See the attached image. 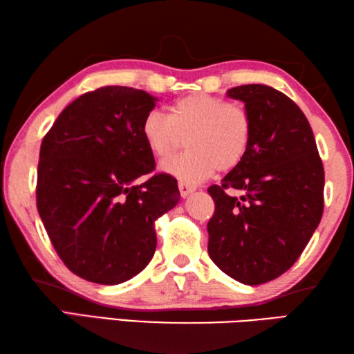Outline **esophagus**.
<instances>
[{"label": "esophagus", "instance_id": "esophagus-1", "mask_svg": "<svg viewBox=\"0 0 354 354\" xmlns=\"http://www.w3.org/2000/svg\"><path fill=\"white\" fill-rule=\"evenodd\" d=\"M178 187H179V192H181V196H189L192 192H195V185H192V184H189V183H185V181H179L178 183Z\"/></svg>", "mask_w": 354, "mask_h": 354}]
</instances>
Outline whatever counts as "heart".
<instances>
[{
    "instance_id": "1",
    "label": "heart",
    "mask_w": 354,
    "mask_h": 354,
    "mask_svg": "<svg viewBox=\"0 0 354 354\" xmlns=\"http://www.w3.org/2000/svg\"><path fill=\"white\" fill-rule=\"evenodd\" d=\"M142 137L156 158L164 159L187 136L183 154L160 165L167 175L196 183L215 170L230 171L242 162L251 142V117L247 109L225 98L194 93L169 107V117L149 112L142 122Z\"/></svg>"
}]
</instances>
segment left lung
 <instances>
[{"label": "left lung", "mask_w": 354, "mask_h": 354, "mask_svg": "<svg viewBox=\"0 0 354 354\" xmlns=\"http://www.w3.org/2000/svg\"><path fill=\"white\" fill-rule=\"evenodd\" d=\"M227 97L243 101L253 133L242 162L207 189L215 203L207 253L227 277L257 286L306 248L322 220L325 171L308 118L283 92L247 84Z\"/></svg>", "instance_id": "1"}]
</instances>
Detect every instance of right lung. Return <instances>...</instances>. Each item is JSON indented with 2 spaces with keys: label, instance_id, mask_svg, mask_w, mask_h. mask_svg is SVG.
Segmentation results:
<instances>
[{
  "label": "right lung",
  "instance_id": "right-lung-1",
  "mask_svg": "<svg viewBox=\"0 0 354 354\" xmlns=\"http://www.w3.org/2000/svg\"><path fill=\"white\" fill-rule=\"evenodd\" d=\"M145 91L106 86L59 113L40 145L37 211L71 272L98 284L136 277L156 250L154 221L179 201L176 179L156 173L142 122L156 106Z\"/></svg>",
  "mask_w": 354,
  "mask_h": 354
}]
</instances>
